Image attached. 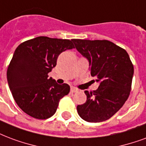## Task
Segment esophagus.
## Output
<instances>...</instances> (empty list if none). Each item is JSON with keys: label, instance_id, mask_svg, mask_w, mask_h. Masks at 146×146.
<instances>
[{"label": "esophagus", "instance_id": "34e87169", "mask_svg": "<svg viewBox=\"0 0 146 146\" xmlns=\"http://www.w3.org/2000/svg\"><path fill=\"white\" fill-rule=\"evenodd\" d=\"M70 91H71V93H76L78 91V90L76 89V88H75V87H71Z\"/></svg>", "mask_w": 146, "mask_h": 146}]
</instances>
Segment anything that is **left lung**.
<instances>
[{"label":"left lung","instance_id":"obj_1","mask_svg":"<svg viewBox=\"0 0 146 146\" xmlns=\"http://www.w3.org/2000/svg\"><path fill=\"white\" fill-rule=\"evenodd\" d=\"M76 50L88 60L90 75L99 87L85 90L87 101L76 109L88 122H101L111 117L130 94L134 67L125 49L108 40L72 39Z\"/></svg>","mask_w":146,"mask_h":146}]
</instances>
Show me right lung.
I'll use <instances>...</instances> for the list:
<instances>
[{
    "label": "right lung",
    "mask_w": 146,
    "mask_h": 146,
    "mask_svg": "<svg viewBox=\"0 0 146 146\" xmlns=\"http://www.w3.org/2000/svg\"><path fill=\"white\" fill-rule=\"evenodd\" d=\"M74 48L72 40L39 36L17 47L7 71L10 90L25 113L37 119L52 117L59 100L70 87L58 84L48 73L56 66L59 55Z\"/></svg>",
    "instance_id": "right-lung-1"
}]
</instances>
